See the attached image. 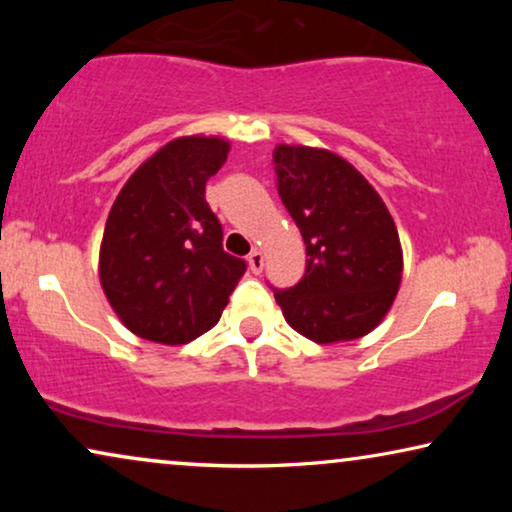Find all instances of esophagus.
<instances>
[{
	"label": "esophagus",
	"instance_id": "34e87169",
	"mask_svg": "<svg viewBox=\"0 0 512 512\" xmlns=\"http://www.w3.org/2000/svg\"><path fill=\"white\" fill-rule=\"evenodd\" d=\"M247 261H249V270L254 272V275H258V272H261L263 265H265V258H263V254H261V251H258V249L251 251Z\"/></svg>",
	"mask_w": 512,
	"mask_h": 512
}]
</instances>
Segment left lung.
I'll use <instances>...</instances> for the list:
<instances>
[{"label": "left lung", "instance_id": "left-lung-1", "mask_svg": "<svg viewBox=\"0 0 512 512\" xmlns=\"http://www.w3.org/2000/svg\"><path fill=\"white\" fill-rule=\"evenodd\" d=\"M277 193L305 240V275L275 289L284 319L319 345L373 331L394 303L403 251L387 205L345 158L310 146L272 153Z\"/></svg>", "mask_w": 512, "mask_h": 512}]
</instances>
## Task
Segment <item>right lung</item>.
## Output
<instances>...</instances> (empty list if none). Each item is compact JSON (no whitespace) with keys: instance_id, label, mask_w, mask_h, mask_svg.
<instances>
[{"instance_id":"1","label":"right lung","mask_w":512,"mask_h":512,"mask_svg":"<svg viewBox=\"0 0 512 512\" xmlns=\"http://www.w3.org/2000/svg\"><path fill=\"white\" fill-rule=\"evenodd\" d=\"M219 137H181L146 160L121 188L104 226L100 282L139 338L186 345L221 319L247 272L223 251V228L205 200L226 163Z\"/></svg>"}]
</instances>
